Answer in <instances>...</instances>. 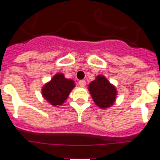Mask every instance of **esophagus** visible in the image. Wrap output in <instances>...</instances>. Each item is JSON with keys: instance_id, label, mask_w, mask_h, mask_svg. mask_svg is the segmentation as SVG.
<instances>
[{"instance_id": "esophagus-1", "label": "esophagus", "mask_w": 160, "mask_h": 160, "mask_svg": "<svg viewBox=\"0 0 160 160\" xmlns=\"http://www.w3.org/2000/svg\"><path fill=\"white\" fill-rule=\"evenodd\" d=\"M78 84L80 87H84L85 86H86V81H85V80H80V81L78 82Z\"/></svg>"}]
</instances>
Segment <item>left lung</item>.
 <instances>
[{
	"label": "left lung",
	"instance_id": "8db88e82",
	"mask_svg": "<svg viewBox=\"0 0 160 160\" xmlns=\"http://www.w3.org/2000/svg\"><path fill=\"white\" fill-rule=\"evenodd\" d=\"M88 90L94 103L102 109L114 105L118 94L116 87L102 74L96 76L94 81L88 85Z\"/></svg>",
	"mask_w": 160,
	"mask_h": 160
}]
</instances>
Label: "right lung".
Listing matches in <instances>:
<instances>
[{
	"mask_svg": "<svg viewBox=\"0 0 160 160\" xmlns=\"http://www.w3.org/2000/svg\"><path fill=\"white\" fill-rule=\"evenodd\" d=\"M74 87L73 80L66 78L62 73H57L42 87V95L50 105L59 107L64 104Z\"/></svg>",
	"mask_w": 160,
	"mask_h": 160,
	"instance_id": "obj_1",
	"label": "right lung"
}]
</instances>
